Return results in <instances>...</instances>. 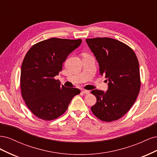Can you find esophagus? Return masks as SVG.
<instances>
[{
    "label": "esophagus",
    "instance_id": "esophagus-1",
    "mask_svg": "<svg viewBox=\"0 0 157 157\" xmlns=\"http://www.w3.org/2000/svg\"><path fill=\"white\" fill-rule=\"evenodd\" d=\"M82 93L84 94H88L90 93V91H89V90H83Z\"/></svg>",
    "mask_w": 157,
    "mask_h": 157
}]
</instances>
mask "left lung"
<instances>
[{"label": "left lung", "instance_id": "1", "mask_svg": "<svg viewBox=\"0 0 157 157\" xmlns=\"http://www.w3.org/2000/svg\"><path fill=\"white\" fill-rule=\"evenodd\" d=\"M108 81L106 92L94 90L97 102L91 107L94 115L105 122L119 119L130 110L138 96L141 81L138 59L130 46L111 38L86 39Z\"/></svg>", "mask_w": 157, "mask_h": 157}]
</instances>
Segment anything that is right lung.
<instances>
[{
    "label": "right lung",
    "instance_id": "add662e5",
    "mask_svg": "<svg viewBox=\"0 0 157 157\" xmlns=\"http://www.w3.org/2000/svg\"><path fill=\"white\" fill-rule=\"evenodd\" d=\"M81 42V39L52 38L34 44L26 54L21 69V95L27 107L40 119L58 118L73 98L80 93L78 88L61 86L54 77L62 70L69 54Z\"/></svg>",
    "mask_w": 157,
    "mask_h": 157
}]
</instances>
